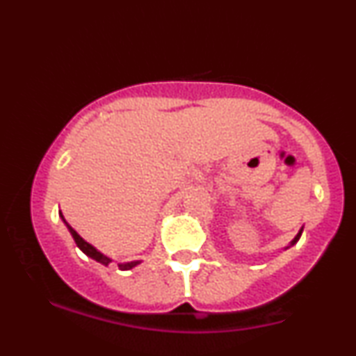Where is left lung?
<instances>
[{
	"label": "left lung",
	"mask_w": 356,
	"mask_h": 356,
	"mask_svg": "<svg viewBox=\"0 0 356 356\" xmlns=\"http://www.w3.org/2000/svg\"><path fill=\"white\" fill-rule=\"evenodd\" d=\"M301 232H303V229H300V232H298V234L295 236V239H293V241H291V246H293V244H296V243H298V239H300V238H301Z\"/></svg>",
	"instance_id": "obj_1"
}]
</instances>
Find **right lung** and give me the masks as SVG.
Wrapping results in <instances>:
<instances>
[{
  "instance_id": "add662e5",
  "label": "right lung",
  "mask_w": 356,
  "mask_h": 356,
  "mask_svg": "<svg viewBox=\"0 0 356 356\" xmlns=\"http://www.w3.org/2000/svg\"><path fill=\"white\" fill-rule=\"evenodd\" d=\"M60 216H61V219H63V222L67 224L68 231H70V234L73 236V239H75L76 246H79V248L81 249V251L85 252V254H87L88 257H92V259L99 261V263H100V264H104V266H108V264L112 263V259H110V257H107V256H105V254H102V252L99 251V249H95V248L92 246V244L87 243V241H85L83 238H81V236L79 234V232H76L75 229H73V227L70 226V224H68L67 220H65L63 214H61V212H60ZM138 263H140V261H132V263H124V264H118V268H120V269H124V271H127V269H132L134 266H137Z\"/></svg>"
}]
</instances>
